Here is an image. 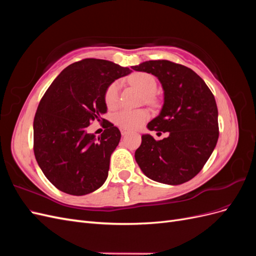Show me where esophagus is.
Instances as JSON below:
<instances>
[{
  "mask_svg": "<svg viewBox=\"0 0 256 256\" xmlns=\"http://www.w3.org/2000/svg\"><path fill=\"white\" fill-rule=\"evenodd\" d=\"M120 132H122V136H126V134H128V131H127V130H125V129H122V130H120Z\"/></svg>",
  "mask_w": 256,
  "mask_h": 256,
  "instance_id": "34e87169",
  "label": "esophagus"
}]
</instances>
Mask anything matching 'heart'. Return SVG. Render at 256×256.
<instances>
[{"instance_id":"b5f03b06","label":"heart","mask_w":256,"mask_h":256,"mask_svg":"<svg viewBox=\"0 0 256 256\" xmlns=\"http://www.w3.org/2000/svg\"><path fill=\"white\" fill-rule=\"evenodd\" d=\"M129 82L140 90L146 96L154 94L157 88V82L154 76L150 74L136 72L129 76ZM118 82L111 83L108 86L104 94V102L110 109H115L118 106ZM150 118V114L144 109H122L114 115V122L118 127L132 130L140 127Z\"/></svg>"}]
</instances>
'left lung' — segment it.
<instances>
[{
    "instance_id": "1",
    "label": "left lung",
    "mask_w": 256,
    "mask_h": 256,
    "mask_svg": "<svg viewBox=\"0 0 256 256\" xmlns=\"http://www.w3.org/2000/svg\"><path fill=\"white\" fill-rule=\"evenodd\" d=\"M132 69L156 76L162 84L164 106L147 128L168 132L160 141L143 134L136 161L154 182L180 184L192 180L219 138L218 108L212 90L192 69L166 60H147Z\"/></svg>"
}]
</instances>
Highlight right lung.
Instances as JSON below:
<instances>
[{
    "mask_svg": "<svg viewBox=\"0 0 256 256\" xmlns=\"http://www.w3.org/2000/svg\"><path fill=\"white\" fill-rule=\"evenodd\" d=\"M130 72L110 60L85 58L66 67L44 92L34 118V154L58 190L85 196L106 182L120 132L102 118L106 112L104 94ZM92 120L104 122L98 140L86 130Z\"/></svg>",
    "mask_w": 256,
    "mask_h": 256,
    "instance_id": "add662e5",
    "label": "right lung"
}]
</instances>
